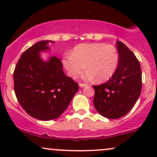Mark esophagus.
Segmentation results:
<instances>
[{
	"label": "esophagus",
	"mask_w": 157,
	"mask_h": 157,
	"mask_svg": "<svg viewBox=\"0 0 157 157\" xmlns=\"http://www.w3.org/2000/svg\"><path fill=\"white\" fill-rule=\"evenodd\" d=\"M79 86H80V87H83V86H86V83H79Z\"/></svg>",
	"instance_id": "obj_1"
}]
</instances>
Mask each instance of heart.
<instances>
[{
	"label": "heart",
	"instance_id": "b5f03b06",
	"mask_svg": "<svg viewBox=\"0 0 157 157\" xmlns=\"http://www.w3.org/2000/svg\"><path fill=\"white\" fill-rule=\"evenodd\" d=\"M119 56L117 49L104 43H83L77 45L63 59V64L72 78L76 79L86 67V80L96 77L99 82L110 79L118 67ZM86 67H85V65Z\"/></svg>",
	"mask_w": 157,
	"mask_h": 157
}]
</instances>
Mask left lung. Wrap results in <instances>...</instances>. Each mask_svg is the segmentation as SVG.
Listing matches in <instances>:
<instances>
[{"mask_svg": "<svg viewBox=\"0 0 157 157\" xmlns=\"http://www.w3.org/2000/svg\"><path fill=\"white\" fill-rule=\"evenodd\" d=\"M119 56L118 67L106 83L93 86V104L97 112L107 118L117 119L131 111L142 88L140 62L132 52L117 41Z\"/></svg>", "mask_w": 157, "mask_h": 157, "instance_id": "1", "label": "left lung"}]
</instances>
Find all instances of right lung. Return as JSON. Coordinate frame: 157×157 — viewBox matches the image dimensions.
Masks as SVG:
<instances>
[{
	"label": "right lung",
	"mask_w": 157,
	"mask_h": 157,
	"mask_svg": "<svg viewBox=\"0 0 157 157\" xmlns=\"http://www.w3.org/2000/svg\"><path fill=\"white\" fill-rule=\"evenodd\" d=\"M49 42H54L40 41L26 49L13 72L14 92L20 105L42 121L58 118L79 90L78 83L64 74L61 60L41 58L39 54L48 50Z\"/></svg>",
	"instance_id": "obj_1"
}]
</instances>
